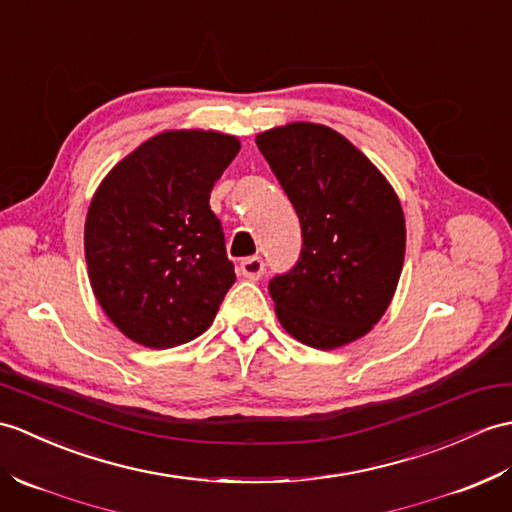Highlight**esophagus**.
<instances>
[{
	"mask_svg": "<svg viewBox=\"0 0 512 512\" xmlns=\"http://www.w3.org/2000/svg\"><path fill=\"white\" fill-rule=\"evenodd\" d=\"M240 275L244 279L257 281L261 275H264V261H261V257H246V259H242Z\"/></svg>",
	"mask_w": 512,
	"mask_h": 512,
	"instance_id": "obj_1",
	"label": "esophagus"
}]
</instances>
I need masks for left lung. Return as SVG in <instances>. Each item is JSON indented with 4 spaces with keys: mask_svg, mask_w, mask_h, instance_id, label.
<instances>
[{
    "mask_svg": "<svg viewBox=\"0 0 512 512\" xmlns=\"http://www.w3.org/2000/svg\"><path fill=\"white\" fill-rule=\"evenodd\" d=\"M255 141L303 231L296 266L268 285L279 323L307 347H344L366 336L395 296L406 255L401 202L334 128L292 122Z\"/></svg>",
    "mask_w": 512,
    "mask_h": 512,
    "instance_id": "obj_1",
    "label": "left lung"
}]
</instances>
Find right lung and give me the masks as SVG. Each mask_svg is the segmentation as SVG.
Returning a JSON list of instances; mask_svg holds the SVG:
<instances>
[{
  "label": "right lung",
  "instance_id": "right-lung-1",
  "mask_svg": "<svg viewBox=\"0 0 512 512\" xmlns=\"http://www.w3.org/2000/svg\"><path fill=\"white\" fill-rule=\"evenodd\" d=\"M240 152L216 130H165L104 176L85 222L95 299L126 338L170 349L198 338L235 283L209 194Z\"/></svg>",
  "mask_w": 512,
  "mask_h": 512
}]
</instances>
